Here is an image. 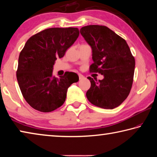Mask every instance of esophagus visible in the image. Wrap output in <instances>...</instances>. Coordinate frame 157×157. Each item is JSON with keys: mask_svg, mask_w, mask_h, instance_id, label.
Instances as JSON below:
<instances>
[{"mask_svg": "<svg viewBox=\"0 0 157 157\" xmlns=\"http://www.w3.org/2000/svg\"><path fill=\"white\" fill-rule=\"evenodd\" d=\"M78 76H79V79H82L84 78V77L82 75H81V74H78Z\"/></svg>", "mask_w": 157, "mask_h": 157, "instance_id": "obj_1", "label": "esophagus"}]
</instances>
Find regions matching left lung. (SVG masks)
<instances>
[{
  "mask_svg": "<svg viewBox=\"0 0 157 157\" xmlns=\"http://www.w3.org/2000/svg\"><path fill=\"white\" fill-rule=\"evenodd\" d=\"M80 33L91 48L94 63L90 72L104 76L102 80L91 77L86 95L96 107L113 109L129 95L134 78L135 59L126 41L106 26L82 27Z\"/></svg>",
  "mask_w": 157,
  "mask_h": 157,
  "instance_id": "1",
  "label": "left lung"
}]
</instances>
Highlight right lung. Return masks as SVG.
<instances>
[{
    "mask_svg": "<svg viewBox=\"0 0 157 157\" xmlns=\"http://www.w3.org/2000/svg\"><path fill=\"white\" fill-rule=\"evenodd\" d=\"M77 28H52L32 36L18 57L17 78L23 98L34 109L50 112L65 102L68 87L79 80L75 73L55 78L52 70L79 36Z\"/></svg>",
    "mask_w": 157,
    "mask_h": 157,
    "instance_id": "obj_1",
    "label": "right lung"
}]
</instances>
